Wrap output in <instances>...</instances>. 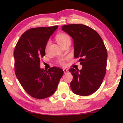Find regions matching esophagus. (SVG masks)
Segmentation results:
<instances>
[{
	"label": "esophagus",
	"mask_w": 123,
	"mask_h": 123,
	"mask_svg": "<svg viewBox=\"0 0 123 123\" xmlns=\"http://www.w3.org/2000/svg\"><path fill=\"white\" fill-rule=\"evenodd\" d=\"M68 72V69H63V72H64V73H66Z\"/></svg>",
	"instance_id": "1"
}]
</instances>
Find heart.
<instances>
[{
	"mask_svg": "<svg viewBox=\"0 0 123 123\" xmlns=\"http://www.w3.org/2000/svg\"><path fill=\"white\" fill-rule=\"evenodd\" d=\"M55 39L57 42H58V43L61 46H62L63 44L66 43V42H69V41L70 42V37H69V36L64 33H60L58 34H57L55 36ZM49 44H50V41H49L47 43V44H46V50L49 47ZM58 63L61 65L63 66L65 65V60L64 59H59L58 60Z\"/></svg>",
	"mask_w": 123,
	"mask_h": 123,
	"instance_id": "heart-1",
	"label": "heart"
}]
</instances>
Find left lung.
Wrapping results in <instances>:
<instances>
[{
	"label": "left lung",
	"mask_w": 123,
	"mask_h": 123,
	"mask_svg": "<svg viewBox=\"0 0 123 123\" xmlns=\"http://www.w3.org/2000/svg\"><path fill=\"white\" fill-rule=\"evenodd\" d=\"M62 29L73 39L74 56L79 58L81 70L70 68V88L74 94L88 96L102 84L106 71L108 53L102 38L95 30L83 24H69Z\"/></svg>",
	"instance_id": "1"
}]
</instances>
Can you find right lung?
<instances>
[{
	"label": "right lung",
	"mask_w": 123,
	"mask_h": 123,
	"mask_svg": "<svg viewBox=\"0 0 123 123\" xmlns=\"http://www.w3.org/2000/svg\"><path fill=\"white\" fill-rule=\"evenodd\" d=\"M58 26L31 28L21 35L14 51L15 75L25 91L36 99L52 95L63 71L58 67L40 69V59L50 36Z\"/></svg>",
	"instance_id": "right-lung-1"
}]
</instances>
